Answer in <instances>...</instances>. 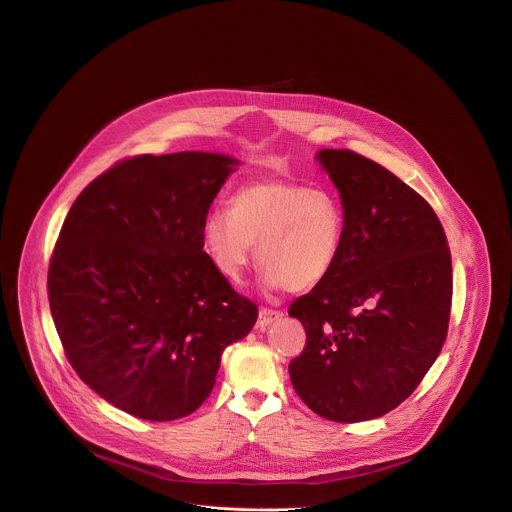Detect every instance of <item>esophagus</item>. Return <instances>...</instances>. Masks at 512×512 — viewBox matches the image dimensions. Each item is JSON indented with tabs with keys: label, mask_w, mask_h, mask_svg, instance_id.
Listing matches in <instances>:
<instances>
[{
	"label": "esophagus",
	"mask_w": 512,
	"mask_h": 512,
	"mask_svg": "<svg viewBox=\"0 0 512 512\" xmlns=\"http://www.w3.org/2000/svg\"><path fill=\"white\" fill-rule=\"evenodd\" d=\"M283 317V313L281 311H273V309H267V307H263L261 311H259V319H257V327L263 331V329H267L271 323H275V321H279Z\"/></svg>",
	"instance_id": "esophagus-1"
}]
</instances>
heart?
<instances>
[{
    "instance_id": "obj_1",
    "label": "heart",
    "mask_w": 512,
    "mask_h": 512,
    "mask_svg": "<svg viewBox=\"0 0 512 512\" xmlns=\"http://www.w3.org/2000/svg\"><path fill=\"white\" fill-rule=\"evenodd\" d=\"M345 241V211L325 187L263 177L243 183L227 203V215L211 213L203 243L215 269L241 283L253 247L269 291H305L329 277Z\"/></svg>"
}]
</instances>
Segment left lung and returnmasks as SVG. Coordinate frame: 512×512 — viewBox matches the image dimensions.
<instances>
[{"instance_id": "1", "label": "left lung", "mask_w": 512, "mask_h": 512, "mask_svg": "<svg viewBox=\"0 0 512 512\" xmlns=\"http://www.w3.org/2000/svg\"><path fill=\"white\" fill-rule=\"evenodd\" d=\"M315 159L339 191L345 241L329 277L289 307L307 331L289 375L313 413L361 423L399 407L439 357L451 251L433 207L389 169L349 149Z\"/></svg>"}]
</instances>
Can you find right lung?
I'll return each mask as SVG.
<instances>
[{
	"instance_id": "right-lung-1",
	"label": "right lung",
	"mask_w": 512,
	"mask_h": 512,
	"mask_svg": "<svg viewBox=\"0 0 512 512\" xmlns=\"http://www.w3.org/2000/svg\"><path fill=\"white\" fill-rule=\"evenodd\" d=\"M239 159L139 155L71 205L47 273L65 355L101 399L145 421L197 411L221 355L257 321L203 251L213 199Z\"/></svg>"
}]
</instances>
